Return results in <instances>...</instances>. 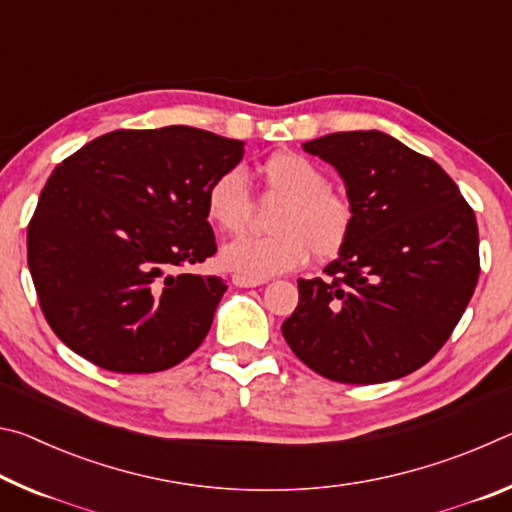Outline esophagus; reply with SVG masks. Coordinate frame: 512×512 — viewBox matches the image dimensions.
Instances as JSON below:
<instances>
[{
    "mask_svg": "<svg viewBox=\"0 0 512 512\" xmlns=\"http://www.w3.org/2000/svg\"><path fill=\"white\" fill-rule=\"evenodd\" d=\"M266 280H255V277H246V275H232V284L235 287H244V289H250V287H259V284H264Z\"/></svg>",
    "mask_w": 512,
    "mask_h": 512,
    "instance_id": "esophagus-1",
    "label": "esophagus"
}]
</instances>
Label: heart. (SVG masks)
Instances as JSON below:
<instances>
[{
	"mask_svg": "<svg viewBox=\"0 0 512 512\" xmlns=\"http://www.w3.org/2000/svg\"><path fill=\"white\" fill-rule=\"evenodd\" d=\"M262 196L280 207L268 219V237H244L223 246L221 264L228 271L255 280L296 271L307 264L311 250L318 259H332L348 244L354 207L345 194L329 187L327 173L300 153H275L259 167ZM253 201L241 171L216 176L205 192V216L228 235L246 230Z\"/></svg>",
	"mask_w": 512,
	"mask_h": 512,
	"instance_id": "b5f03b06",
	"label": "heart"
}]
</instances>
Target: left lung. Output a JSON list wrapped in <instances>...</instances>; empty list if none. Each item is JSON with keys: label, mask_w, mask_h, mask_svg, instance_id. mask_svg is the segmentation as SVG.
Listing matches in <instances>:
<instances>
[{"label": "left lung", "mask_w": 512, "mask_h": 512, "mask_svg": "<svg viewBox=\"0 0 512 512\" xmlns=\"http://www.w3.org/2000/svg\"><path fill=\"white\" fill-rule=\"evenodd\" d=\"M302 146L341 173L354 225L327 280H298L284 339L332 381L400 379L443 348L472 298L481 271L474 210L440 164L386 133Z\"/></svg>", "instance_id": "8db88e82"}]
</instances>
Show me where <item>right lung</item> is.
Returning a JSON list of instances; mask_svg holds the SVG:
<instances>
[{
	"label": "right lung",
	"mask_w": 512,
	"mask_h": 512,
	"mask_svg": "<svg viewBox=\"0 0 512 512\" xmlns=\"http://www.w3.org/2000/svg\"><path fill=\"white\" fill-rule=\"evenodd\" d=\"M244 142L192 126L112 131L51 173L27 230L49 327L112 372H160L210 332L225 282L185 273L216 253L205 192Z\"/></svg>",
	"instance_id": "1"
}]
</instances>
